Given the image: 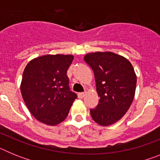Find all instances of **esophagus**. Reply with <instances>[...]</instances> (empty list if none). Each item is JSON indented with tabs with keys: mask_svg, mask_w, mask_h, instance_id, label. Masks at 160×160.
<instances>
[{
	"mask_svg": "<svg viewBox=\"0 0 160 160\" xmlns=\"http://www.w3.org/2000/svg\"><path fill=\"white\" fill-rule=\"evenodd\" d=\"M85 94H86L85 93H78V96L79 98H84Z\"/></svg>",
	"mask_w": 160,
	"mask_h": 160,
	"instance_id": "34e87169",
	"label": "esophagus"
}]
</instances>
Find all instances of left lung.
<instances>
[{"label": "left lung", "instance_id": "left-lung-1", "mask_svg": "<svg viewBox=\"0 0 160 160\" xmlns=\"http://www.w3.org/2000/svg\"><path fill=\"white\" fill-rule=\"evenodd\" d=\"M84 61L94 72L99 97L90 115L99 125H111L122 118L134 99L137 82L134 68L128 59L112 52L87 53Z\"/></svg>", "mask_w": 160, "mask_h": 160}]
</instances>
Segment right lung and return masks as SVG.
Returning a JSON list of instances; mask_svg holds the SVG:
<instances>
[{
    "label": "right lung",
    "instance_id": "add662e5",
    "mask_svg": "<svg viewBox=\"0 0 160 160\" xmlns=\"http://www.w3.org/2000/svg\"><path fill=\"white\" fill-rule=\"evenodd\" d=\"M73 55H44L25 66L21 92L32 116L49 126L67 117L77 94L72 92L66 75Z\"/></svg>",
    "mask_w": 160,
    "mask_h": 160
}]
</instances>
